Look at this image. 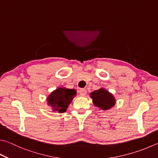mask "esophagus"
Returning a JSON list of instances; mask_svg holds the SVG:
<instances>
[{
  "mask_svg": "<svg viewBox=\"0 0 158 158\" xmlns=\"http://www.w3.org/2000/svg\"><path fill=\"white\" fill-rule=\"evenodd\" d=\"M79 92L81 96H85V95L87 94V91H86V89H81Z\"/></svg>",
  "mask_w": 158,
  "mask_h": 158,
  "instance_id": "1",
  "label": "esophagus"
}]
</instances>
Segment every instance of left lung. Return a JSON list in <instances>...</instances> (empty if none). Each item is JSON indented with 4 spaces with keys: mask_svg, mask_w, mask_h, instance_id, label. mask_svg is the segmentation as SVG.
<instances>
[{
    "mask_svg": "<svg viewBox=\"0 0 158 158\" xmlns=\"http://www.w3.org/2000/svg\"><path fill=\"white\" fill-rule=\"evenodd\" d=\"M90 98L92 99L94 106L102 111L111 109L115 106L116 102L114 95L103 87L91 92Z\"/></svg>",
    "mask_w": 158,
    "mask_h": 158,
    "instance_id": "8db88e82",
    "label": "left lung"
}]
</instances>
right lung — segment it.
Wrapping results in <instances>:
<instances>
[{"label":"right lung","instance_id":"add662e5","mask_svg":"<svg viewBox=\"0 0 158 158\" xmlns=\"http://www.w3.org/2000/svg\"><path fill=\"white\" fill-rule=\"evenodd\" d=\"M76 96V91L74 89L59 87L47 96V105L52 107L53 112L64 113Z\"/></svg>","mask_w":158,"mask_h":158}]
</instances>
